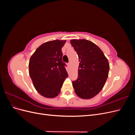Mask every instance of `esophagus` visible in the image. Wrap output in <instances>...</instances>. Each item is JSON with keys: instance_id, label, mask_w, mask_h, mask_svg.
Wrapping results in <instances>:
<instances>
[{"instance_id": "1", "label": "esophagus", "mask_w": 135, "mask_h": 135, "mask_svg": "<svg viewBox=\"0 0 135 135\" xmlns=\"http://www.w3.org/2000/svg\"><path fill=\"white\" fill-rule=\"evenodd\" d=\"M68 66H69V67L70 66V62H69L68 64Z\"/></svg>"}]
</instances>
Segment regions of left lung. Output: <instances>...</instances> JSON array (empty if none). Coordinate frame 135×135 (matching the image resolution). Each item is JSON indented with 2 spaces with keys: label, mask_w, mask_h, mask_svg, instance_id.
<instances>
[{
  "label": "left lung",
  "mask_w": 135,
  "mask_h": 135,
  "mask_svg": "<svg viewBox=\"0 0 135 135\" xmlns=\"http://www.w3.org/2000/svg\"><path fill=\"white\" fill-rule=\"evenodd\" d=\"M71 46L80 62L78 79L73 81L77 96L91 99L104 87L110 69L108 59L97 45L86 39H72Z\"/></svg>",
  "instance_id": "1"
}]
</instances>
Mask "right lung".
<instances>
[{
  "mask_svg": "<svg viewBox=\"0 0 135 135\" xmlns=\"http://www.w3.org/2000/svg\"><path fill=\"white\" fill-rule=\"evenodd\" d=\"M66 40H55L42 44L30 57L29 75L36 90L42 96L54 98L60 92L68 76L62 60L61 48Z\"/></svg>",
  "mask_w": 135,
  "mask_h": 135,
  "instance_id": "obj_1",
  "label": "right lung"
}]
</instances>
